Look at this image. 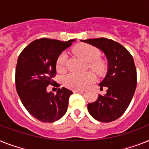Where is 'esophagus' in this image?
<instances>
[{"label": "esophagus", "mask_w": 149, "mask_h": 149, "mask_svg": "<svg viewBox=\"0 0 149 149\" xmlns=\"http://www.w3.org/2000/svg\"><path fill=\"white\" fill-rule=\"evenodd\" d=\"M73 92L74 93H83L84 91L83 90H74Z\"/></svg>", "instance_id": "obj_1"}]
</instances>
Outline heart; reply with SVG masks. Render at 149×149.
I'll use <instances>...</instances> for the list:
<instances>
[{
  "instance_id": "heart-1",
  "label": "heart",
  "mask_w": 149,
  "mask_h": 149,
  "mask_svg": "<svg viewBox=\"0 0 149 149\" xmlns=\"http://www.w3.org/2000/svg\"><path fill=\"white\" fill-rule=\"evenodd\" d=\"M74 54L82 58L88 63V66L97 74H101L106 69L105 61L100 58V52L97 48L89 44H79L74 48ZM67 55L61 53L56 61V68L58 72H64L66 70ZM95 80V76L92 72L79 74L69 73L64 77L63 81L65 87L72 90H82Z\"/></svg>"
}]
</instances>
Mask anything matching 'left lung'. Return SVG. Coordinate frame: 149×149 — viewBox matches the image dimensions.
I'll use <instances>...</instances> for the list:
<instances>
[{"label": "left lung", "instance_id": "left-lung-1", "mask_svg": "<svg viewBox=\"0 0 149 149\" xmlns=\"http://www.w3.org/2000/svg\"><path fill=\"white\" fill-rule=\"evenodd\" d=\"M98 48L107 58L108 69L99 84L100 89L107 88L104 95L100 94L94 103L88 104L89 113L104 123L116 120L124 113L132 100L137 84L133 58L126 48L106 38L81 40Z\"/></svg>", "mask_w": 149, "mask_h": 149}]
</instances>
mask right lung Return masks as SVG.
<instances>
[{
	"label": "right lung",
	"instance_id": "1",
	"mask_svg": "<svg viewBox=\"0 0 149 149\" xmlns=\"http://www.w3.org/2000/svg\"><path fill=\"white\" fill-rule=\"evenodd\" d=\"M75 39L61 42L56 39H36L19 54L16 67L15 82L17 94L24 107L36 120L53 123L67 112L72 91L58 88L56 94L47 92L53 84L56 74V61L60 54Z\"/></svg>",
	"mask_w": 149,
	"mask_h": 149
}]
</instances>
